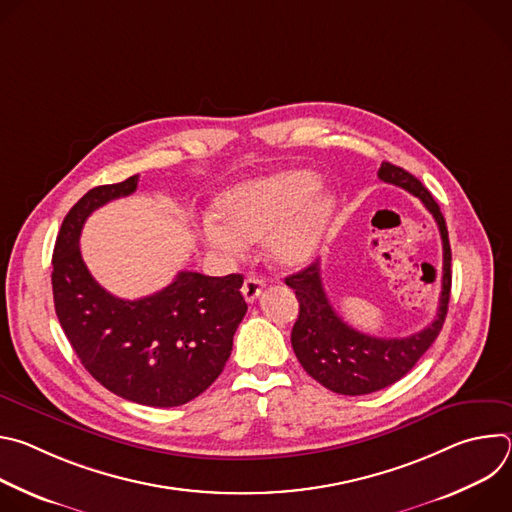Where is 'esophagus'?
Returning <instances> with one entry per match:
<instances>
[{"mask_svg": "<svg viewBox=\"0 0 512 512\" xmlns=\"http://www.w3.org/2000/svg\"><path fill=\"white\" fill-rule=\"evenodd\" d=\"M263 287H265V281H263L261 277H255V275L247 277L245 283H243V296H245V300H247L249 304H253V302L261 296Z\"/></svg>", "mask_w": 512, "mask_h": 512, "instance_id": "34e87169", "label": "esophagus"}]
</instances>
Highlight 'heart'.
<instances>
[{"instance_id":"1","label":"heart","mask_w":512,"mask_h":512,"mask_svg":"<svg viewBox=\"0 0 512 512\" xmlns=\"http://www.w3.org/2000/svg\"><path fill=\"white\" fill-rule=\"evenodd\" d=\"M312 170H283L243 182L218 196L214 218L204 223L206 239L229 253L265 237L267 255L281 267L308 263L324 237L334 198L318 192Z\"/></svg>"}]
</instances>
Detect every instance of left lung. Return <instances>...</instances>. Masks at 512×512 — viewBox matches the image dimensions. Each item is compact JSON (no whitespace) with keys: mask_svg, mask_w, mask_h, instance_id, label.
Instances as JSON below:
<instances>
[{"mask_svg":"<svg viewBox=\"0 0 512 512\" xmlns=\"http://www.w3.org/2000/svg\"><path fill=\"white\" fill-rule=\"evenodd\" d=\"M379 178L417 196L435 218L444 245L440 306L433 322L417 334L407 338H375L354 330L334 312L322 285L318 261L285 277V283L296 289L300 302V316L291 330V346L304 371L340 395H369L405 377L442 332L450 304L452 251L440 206L415 176L399 166L383 162Z\"/></svg>","mask_w":512,"mask_h":512,"instance_id":"1","label":"left lung"}]
</instances>
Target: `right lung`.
Segmentation results:
<instances>
[{"instance_id": "1", "label": "right lung", "mask_w": 512, "mask_h": 512, "mask_svg": "<svg viewBox=\"0 0 512 512\" xmlns=\"http://www.w3.org/2000/svg\"><path fill=\"white\" fill-rule=\"evenodd\" d=\"M139 176L89 190L64 216L52 255L58 322L83 367L111 393L150 407H178L223 373L247 312L243 275L180 271L139 300L111 296L89 273L81 231L93 210L135 192Z\"/></svg>"}]
</instances>
